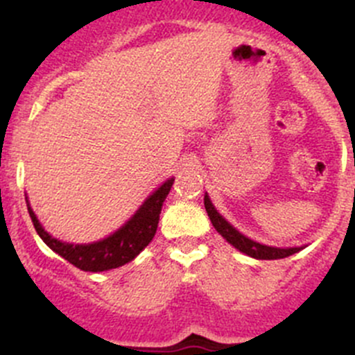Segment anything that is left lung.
Listing matches in <instances>:
<instances>
[{
    "label": "left lung",
    "instance_id": "1",
    "mask_svg": "<svg viewBox=\"0 0 355 355\" xmlns=\"http://www.w3.org/2000/svg\"><path fill=\"white\" fill-rule=\"evenodd\" d=\"M204 207H206L207 216H209L211 223L216 228L218 234H220L228 244H232L235 249L247 254V256L254 257V259H284V257L292 256V254L299 252V250L302 249V247H287V249H282V247H270L259 244V242L250 241L249 237L242 235L237 228L232 227V225L218 213L216 207L213 206V202H211L209 196L207 194L204 196Z\"/></svg>",
    "mask_w": 355,
    "mask_h": 355
}]
</instances>
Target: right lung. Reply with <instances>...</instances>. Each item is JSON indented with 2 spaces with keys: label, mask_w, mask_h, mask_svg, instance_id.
Masks as SVG:
<instances>
[{
  "label": "right lung",
  "mask_w": 355,
  "mask_h": 355,
  "mask_svg": "<svg viewBox=\"0 0 355 355\" xmlns=\"http://www.w3.org/2000/svg\"><path fill=\"white\" fill-rule=\"evenodd\" d=\"M173 182L175 178L164 182L161 187H157V191L153 192L144 200V204L139 207L137 213L123 227L118 228L110 237L92 242V244H68V242H62L58 239L51 237L42 228V225L39 223L37 216L34 214L32 207L28 206V200L27 209L35 232L49 249L55 250L58 256H62L63 259H67L68 263H71L78 270L98 273V271H108L130 263L153 241L156 234L157 221H159L161 206H163Z\"/></svg>",
  "instance_id": "1"
}]
</instances>
